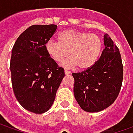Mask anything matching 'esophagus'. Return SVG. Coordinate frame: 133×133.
<instances>
[{"label":"esophagus","instance_id":"1","mask_svg":"<svg viewBox=\"0 0 133 133\" xmlns=\"http://www.w3.org/2000/svg\"><path fill=\"white\" fill-rule=\"evenodd\" d=\"M64 73H65V75H69V74H71V72L69 71V70L65 69V70H64Z\"/></svg>","mask_w":133,"mask_h":133}]
</instances>
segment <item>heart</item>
Returning <instances> with one entry per match:
<instances>
[{
	"label": "heart",
	"instance_id": "heart-1",
	"mask_svg": "<svg viewBox=\"0 0 133 133\" xmlns=\"http://www.w3.org/2000/svg\"><path fill=\"white\" fill-rule=\"evenodd\" d=\"M58 42L49 41L46 49L49 56L56 62H61L68 57L62 65L67 67L78 66L80 69H87L93 66L99 58L103 43L98 35L74 29H67L58 35Z\"/></svg>",
	"mask_w": 133,
	"mask_h": 133
}]
</instances>
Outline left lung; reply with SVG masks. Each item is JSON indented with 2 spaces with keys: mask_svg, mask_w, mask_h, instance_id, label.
Instances as JSON below:
<instances>
[{
  "mask_svg": "<svg viewBox=\"0 0 133 133\" xmlns=\"http://www.w3.org/2000/svg\"><path fill=\"white\" fill-rule=\"evenodd\" d=\"M105 48L96 63L83 72L72 73L75 98L82 110L97 112L114 103L120 92L124 68L118 46L108 34Z\"/></svg>",
  "mask_w": 133,
  "mask_h": 133,
  "instance_id": "left-lung-1",
  "label": "left lung"
}]
</instances>
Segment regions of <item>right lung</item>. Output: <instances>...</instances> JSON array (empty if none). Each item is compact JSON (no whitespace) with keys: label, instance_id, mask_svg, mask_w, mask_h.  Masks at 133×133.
Here are the masks:
<instances>
[{"label":"right lung","instance_id":"right-lung-1","mask_svg":"<svg viewBox=\"0 0 133 133\" xmlns=\"http://www.w3.org/2000/svg\"><path fill=\"white\" fill-rule=\"evenodd\" d=\"M57 26L32 25L20 35L10 60L14 94L25 110L36 114L48 111L53 104L64 69L46 49Z\"/></svg>","mask_w":133,"mask_h":133}]
</instances>
